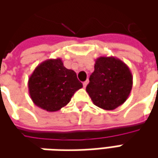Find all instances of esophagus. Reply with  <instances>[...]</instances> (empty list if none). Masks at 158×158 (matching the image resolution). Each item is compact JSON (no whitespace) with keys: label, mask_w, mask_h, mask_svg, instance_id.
I'll use <instances>...</instances> for the list:
<instances>
[{"label":"esophagus","mask_w":158,"mask_h":158,"mask_svg":"<svg viewBox=\"0 0 158 158\" xmlns=\"http://www.w3.org/2000/svg\"><path fill=\"white\" fill-rule=\"evenodd\" d=\"M89 82V80H86V81H85V82H83V87H84V88H85V87H86V86H87V85H88Z\"/></svg>","instance_id":"obj_1"}]
</instances>
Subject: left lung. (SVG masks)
Masks as SVG:
<instances>
[{
	"label": "left lung",
	"instance_id": "left-lung-1",
	"mask_svg": "<svg viewBox=\"0 0 158 158\" xmlns=\"http://www.w3.org/2000/svg\"><path fill=\"white\" fill-rule=\"evenodd\" d=\"M95 70L86 90L95 106L114 110L128 98L133 76L127 64L113 56H100L95 60Z\"/></svg>",
	"mask_w": 158,
	"mask_h": 158
}]
</instances>
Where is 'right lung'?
I'll return each instance as SVG.
<instances>
[{"mask_svg": "<svg viewBox=\"0 0 158 158\" xmlns=\"http://www.w3.org/2000/svg\"><path fill=\"white\" fill-rule=\"evenodd\" d=\"M82 87L74 70L64 67L60 58L39 64L28 80L29 94L38 107L53 112L66 106Z\"/></svg>", "mask_w": 158, "mask_h": 158, "instance_id": "1", "label": "right lung"}]
</instances>
